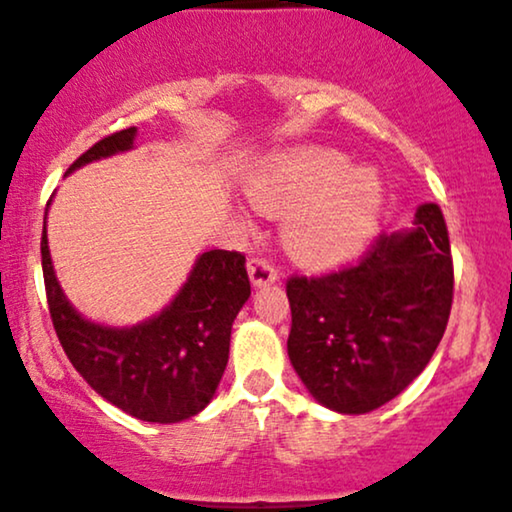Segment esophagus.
Returning <instances> with one entry per match:
<instances>
[{
  "label": "esophagus",
  "instance_id": "esophagus-1",
  "mask_svg": "<svg viewBox=\"0 0 512 512\" xmlns=\"http://www.w3.org/2000/svg\"><path fill=\"white\" fill-rule=\"evenodd\" d=\"M248 274H250V281L255 286H267V284H272V281L279 279V272H276V267L267 260V257H250Z\"/></svg>",
  "mask_w": 512,
  "mask_h": 512
}]
</instances>
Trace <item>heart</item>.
<instances>
[{
    "mask_svg": "<svg viewBox=\"0 0 512 512\" xmlns=\"http://www.w3.org/2000/svg\"><path fill=\"white\" fill-rule=\"evenodd\" d=\"M262 214L284 216L281 243L305 267H330L366 243L383 204V182L370 168L346 166L332 149H298L250 180Z\"/></svg>",
    "mask_w": 512,
    "mask_h": 512,
    "instance_id": "1",
    "label": "heart"
}]
</instances>
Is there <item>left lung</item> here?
<instances>
[{
    "label": "left lung",
    "mask_w": 512,
    "mask_h": 512,
    "mask_svg": "<svg viewBox=\"0 0 512 512\" xmlns=\"http://www.w3.org/2000/svg\"><path fill=\"white\" fill-rule=\"evenodd\" d=\"M450 238L438 204L407 233H380L337 272L293 274L289 358L317 402L366 414L395 399L431 361L452 308Z\"/></svg>",
    "instance_id": "left-lung-1"
}]
</instances>
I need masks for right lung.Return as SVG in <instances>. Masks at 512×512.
<instances>
[{"mask_svg": "<svg viewBox=\"0 0 512 512\" xmlns=\"http://www.w3.org/2000/svg\"><path fill=\"white\" fill-rule=\"evenodd\" d=\"M134 134L137 127L108 134L76 158L67 173L132 149ZM40 255L57 339L98 395L134 419L154 424H178L207 407L226 370L233 320L250 298L243 252H204L161 315L125 330L88 322L69 305L52 272L45 223Z\"/></svg>", "mask_w": 512, "mask_h": 512, "instance_id": "right-lung-1", "label": "right lung"}]
</instances>
